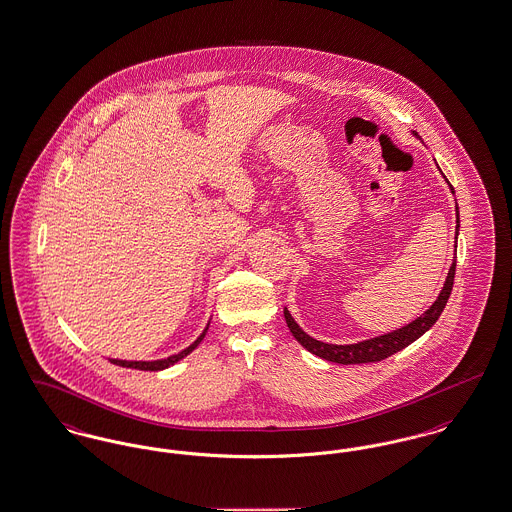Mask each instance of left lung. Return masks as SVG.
Returning <instances> with one entry per match:
<instances>
[{"label": "left lung", "mask_w": 512, "mask_h": 512, "mask_svg": "<svg viewBox=\"0 0 512 512\" xmlns=\"http://www.w3.org/2000/svg\"><path fill=\"white\" fill-rule=\"evenodd\" d=\"M416 134V132H414ZM449 184V182H447ZM451 192L453 186L449 184ZM455 194V192H453ZM455 234H459V207H457V228ZM457 247V245H455ZM455 267L457 261H453V265L447 272L443 290L439 292L438 299L434 301V305L424 311V315L414 318L413 322H409L407 326L388 332L384 336L378 338H370V340L359 341V343H349V345H336V343H324V341L315 340L311 338L307 332H303L299 328V324L293 320L292 315L288 309H284V317H286V324L293 334V338L299 341L307 351H311L313 355H317L320 359H326L330 363H338V365H361V363H378L391 357L393 353L405 349L407 345H411L413 341L418 340L422 334H426L438 320L439 315L443 313L447 299L453 290V280H455Z\"/></svg>", "instance_id": "8db88e82"}]
</instances>
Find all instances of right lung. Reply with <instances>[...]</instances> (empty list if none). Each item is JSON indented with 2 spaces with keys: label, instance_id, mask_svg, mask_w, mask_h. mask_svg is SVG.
Listing matches in <instances>:
<instances>
[{
  "label": "right lung",
  "instance_id": "right-lung-1",
  "mask_svg": "<svg viewBox=\"0 0 512 512\" xmlns=\"http://www.w3.org/2000/svg\"><path fill=\"white\" fill-rule=\"evenodd\" d=\"M207 330H209V324L205 326V330L201 332V336H199L190 347L182 349L180 353L171 355V357H167V359H159V361H121V359H111V363H113V365L124 366V368H136V370H163V368H169V366L174 365V363H178L180 359H184L186 355H190L195 347L201 343V340L205 338Z\"/></svg>",
  "mask_w": 512,
  "mask_h": 512
}]
</instances>
